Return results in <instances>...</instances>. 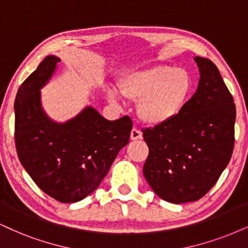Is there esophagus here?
I'll return each instance as SVG.
<instances>
[{
  "mask_svg": "<svg viewBox=\"0 0 248 248\" xmlns=\"http://www.w3.org/2000/svg\"><path fill=\"white\" fill-rule=\"evenodd\" d=\"M131 139L132 140H138V139H141L142 138V133L141 131L136 129V127H133L132 131H131Z\"/></svg>",
  "mask_w": 248,
  "mask_h": 248,
  "instance_id": "obj_1",
  "label": "esophagus"
}]
</instances>
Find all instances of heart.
I'll return each mask as SVG.
<instances>
[{"instance_id":"heart-1","label":"heart","mask_w":248,"mask_h":248,"mask_svg":"<svg viewBox=\"0 0 248 248\" xmlns=\"http://www.w3.org/2000/svg\"><path fill=\"white\" fill-rule=\"evenodd\" d=\"M193 91V78L185 69L168 65L152 66L129 73L119 82L124 97L138 102L137 112L143 123L164 125L179 116ZM109 102L117 105L118 93L106 92Z\"/></svg>"}]
</instances>
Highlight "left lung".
I'll use <instances>...</instances> for the list:
<instances>
[{
	"label": "left lung",
	"instance_id": "1",
	"mask_svg": "<svg viewBox=\"0 0 248 248\" xmlns=\"http://www.w3.org/2000/svg\"><path fill=\"white\" fill-rule=\"evenodd\" d=\"M198 90L170 123L142 130L149 154L143 176L153 191L171 203L197 201L221 176L234 143L236 106L217 66L194 57Z\"/></svg>",
	"mask_w": 248,
	"mask_h": 248
}]
</instances>
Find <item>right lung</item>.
I'll use <instances>...</instances> for the list:
<instances>
[{
  "label": "right lung",
  "instance_id": "add662e5",
  "mask_svg": "<svg viewBox=\"0 0 248 248\" xmlns=\"http://www.w3.org/2000/svg\"><path fill=\"white\" fill-rule=\"evenodd\" d=\"M60 59L49 55L27 77L15 100V141L27 173L46 194L63 203L82 200L99 187L124 146L132 121H108L88 106L64 123L42 108L41 88Z\"/></svg>",
  "mask_w": 248,
  "mask_h": 248
}]
</instances>
